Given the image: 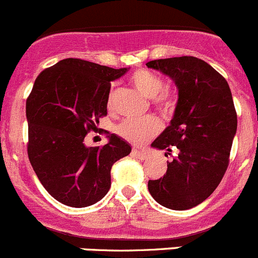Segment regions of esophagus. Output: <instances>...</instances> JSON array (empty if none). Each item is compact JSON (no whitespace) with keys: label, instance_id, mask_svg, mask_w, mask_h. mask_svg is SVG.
I'll use <instances>...</instances> for the list:
<instances>
[{"label":"esophagus","instance_id":"1","mask_svg":"<svg viewBox=\"0 0 258 258\" xmlns=\"http://www.w3.org/2000/svg\"><path fill=\"white\" fill-rule=\"evenodd\" d=\"M132 154H134V156L136 157V158L142 159V161H145V159L150 158V153H148V152L137 150V148H134V150H132Z\"/></svg>","mask_w":258,"mask_h":258}]
</instances>
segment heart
I'll use <instances>...</instances> for the list:
<instances>
[{
    "label": "heart",
    "instance_id": "b5f03b06",
    "mask_svg": "<svg viewBox=\"0 0 258 258\" xmlns=\"http://www.w3.org/2000/svg\"><path fill=\"white\" fill-rule=\"evenodd\" d=\"M130 80L141 94H143L148 99H152V104L157 110L164 111V112L172 110L174 105L173 95L167 89H163V80L158 75L142 69L135 72ZM107 106H111V94L107 99ZM159 130H161V124L153 117L143 118L141 121H123L116 127L118 136L134 145H142L154 135L158 134Z\"/></svg>",
    "mask_w": 258,
    "mask_h": 258
}]
</instances>
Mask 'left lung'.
<instances>
[{
    "label": "left lung",
    "mask_w": 258,
    "mask_h": 258,
    "mask_svg": "<svg viewBox=\"0 0 258 258\" xmlns=\"http://www.w3.org/2000/svg\"><path fill=\"white\" fill-rule=\"evenodd\" d=\"M148 68L168 75L178 89L170 124L152 147L175 152L162 178L148 181L153 199L173 210L199 205L218 188L229 165L237 115L229 84L195 56L151 60ZM165 153V156H167Z\"/></svg>",
    "instance_id": "obj_1"
}]
</instances>
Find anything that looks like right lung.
<instances>
[{"label": "right lung", "mask_w": 258, "mask_h": 258, "mask_svg": "<svg viewBox=\"0 0 258 258\" xmlns=\"http://www.w3.org/2000/svg\"><path fill=\"white\" fill-rule=\"evenodd\" d=\"M127 70L68 58L34 81L26 102L28 158L45 190L61 204L85 208L101 200L111 186L112 164L131 152L113 134L102 147L84 143L107 115L111 81Z\"/></svg>", "instance_id": "obj_1"}]
</instances>
